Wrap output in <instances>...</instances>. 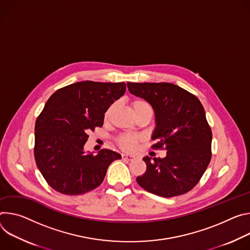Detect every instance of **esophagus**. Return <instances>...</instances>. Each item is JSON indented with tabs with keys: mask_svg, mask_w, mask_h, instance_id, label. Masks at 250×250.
<instances>
[{
	"mask_svg": "<svg viewBox=\"0 0 250 250\" xmlns=\"http://www.w3.org/2000/svg\"><path fill=\"white\" fill-rule=\"evenodd\" d=\"M122 159H123V160H128V161H133V160L135 159V157H134V156H131V155H125V154H123V155H122Z\"/></svg>",
	"mask_w": 250,
	"mask_h": 250,
	"instance_id": "1",
	"label": "esophagus"
}]
</instances>
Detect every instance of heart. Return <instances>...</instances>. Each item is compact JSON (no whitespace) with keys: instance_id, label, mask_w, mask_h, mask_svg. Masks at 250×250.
I'll return each mask as SVG.
<instances>
[{"instance_id":"b5f03b06","label":"heart","mask_w":250,"mask_h":250,"mask_svg":"<svg viewBox=\"0 0 250 250\" xmlns=\"http://www.w3.org/2000/svg\"><path fill=\"white\" fill-rule=\"evenodd\" d=\"M131 105L133 107L135 115H138L139 113H141L142 111H145V110H152L149 102L146 101L145 99H142V98L133 99L132 102H131ZM114 108H115V104H112L111 106H109L107 108V110L105 111V113H104V121L105 122H108L110 120L111 116H112ZM139 140H140V137L125 134V135H121L118 138L117 143H118L119 147L122 150L131 152L135 149V147H136V145H137V143Z\"/></svg>"}]
</instances>
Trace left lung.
Instances as JSON below:
<instances>
[{
    "mask_svg": "<svg viewBox=\"0 0 250 250\" xmlns=\"http://www.w3.org/2000/svg\"><path fill=\"white\" fill-rule=\"evenodd\" d=\"M127 86L154 108L156 143L151 148L167 150L165 158H143L147 169L137 183L163 198L184 195L200 182L211 159L212 134L201 101L168 82H128Z\"/></svg>",
    "mask_w": 250,
    "mask_h": 250,
    "instance_id": "obj_1",
    "label": "left lung"
}]
</instances>
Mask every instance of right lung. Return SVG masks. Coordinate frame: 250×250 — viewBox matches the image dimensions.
I'll use <instances>...</instances> for the list:
<instances>
[{
    "instance_id": "add662e5",
    "label": "right lung",
    "mask_w": 250,
    "mask_h": 250,
    "mask_svg": "<svg viewBox=\"0 0 250 250\" xmlns=\"http://www.w3.org/2000/svg\"><path fill=\"white\" fill-rule=\"evenodd\" d=\"M126 91L124 82L81 81L55 91L35 126V159L46 183L57 191L77 196L101 185L120 154L103 149L85 154L89 131L103 126L104 113Z\"/></svg>"
}]
</instances>
